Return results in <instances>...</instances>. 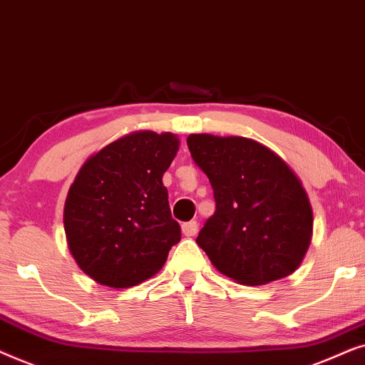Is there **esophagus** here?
<instances>
[{"label": "esophagus", "mask_w": 365, "mask_h": 365, "mask_svg": "<svg viewBox=\"0 0 365 365\" xmlns=\"http://www.w3.org/2000/svg\"><path fill=\"white\" fill-rule=\"evenodd\" d=\"M197 232H198V223L195 220L187 222V223H183V225H182V233L185 237L197 235Z\"/></svg>", "instance_id": "34e87169"}]
</instances>
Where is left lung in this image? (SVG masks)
<instances>
[{
    "label": "left lung",
    "instance_id": "left-lung-1",
    "mask_svg": "<svg viewBox=\"0 0 365 365\" xmlns=\"http://www.w3.org/2000/svg\"><path fill=\"white\" fill-rule=\"evenodd\" d=\"M187 145L215 197V213L197 237L213 267L244 285L294 274L314 228L312 205L294 170L252 138L193 133Z\"/></svg>",
    "mask_w": 365,
    "mask_h": 365
}]
</instances>
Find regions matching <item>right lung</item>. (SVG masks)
Here are the masks:
<instances>
[{
	"mask_svg": "<svg viewBox=\"0 0 365 365\" xmlns=\"http://www.w3.org/2000/svg\"><path fill=\"white\" fill-rule=\"evenodd\" d=\"M178 145L170 132L140 130L81 165L68 190L63 223L73 259L96 284H142L182 239L162 182Z\"/></svg>",
	"mask_w": 365,
	"mask_h": 365,
	"instance_id": "obj_1",
	"label": "right lung"
}]
</instances>
